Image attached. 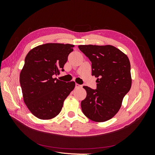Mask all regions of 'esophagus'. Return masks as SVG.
<instances>
[{"instance_id": "obj_1", "label": "esophagus", "mask_w": 155, "mask_h": 155, "mask_svg": "<svg viewBox=\"0 0 155 155\" xmlns=\"http://www.w3.org/2000/svg\"><path fill=\"white\" fill-rule=\"evenodd\" d=\"M81 85H78V84H77V83H76V86H75V87H76V88H81Z\"/></svg>"}]
</instances>
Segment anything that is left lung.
Masks as SVG:
<instances>
[{
    "label": "left lung",
    "mask_w": 155,
    "mask_h": 155,
    "mask_svg": "<svg viewBox=\"0 0 155 155\" xmlns=\"http://www.w3.org/2000/svg\"><path fill=\"white\" fill-rule=\"evenodd\" d=\"M79 49L92 63V76L97 78L96 89L87 86L81 109L91 120L104 122L120 110L131 87L130 64L127 56L111 45H79Z\"/></svg>",
    "instance_id": "1"
}]
</instances>
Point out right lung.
Wrapping results in <instances>:
<instances>
[{"label":"right lung","instance_id":"1","mask_svg":"<svg viewBox=\"0 0 155 155\" xmlns=\"http://www.w3.org/2000/svg\"><path fill=\"white\" fill-rule=\"evenodd\" d=\"M74 46L47 43L33 48L26 56L20 84L25 104L37 118L49 120L58 115L64 100L74 88L75 82L54 78L61 70L64 71Z\"/></svg>","mask_w":155,"mask_h":155}]
</instances>
